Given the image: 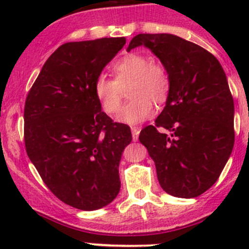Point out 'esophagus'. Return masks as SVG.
<instances>
[{"mask_svg":"<svg viewBox=\"0 0 249 249\" xmlns=\"http://www.w3.org/2000/svg\"><path fill=\"white\" fill-rule=\"evenodd\" d=\"M131 132H132V140L137 141L139 140V135H140V129L139 127H131Z\"/></svg>","mask_w":249,"mask_h":249,"instance_id":"34e87169","label":"esophagus"}]
</instances>
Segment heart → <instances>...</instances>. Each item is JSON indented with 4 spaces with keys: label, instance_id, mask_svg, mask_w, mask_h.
<instances>
[{
    "label": "heart",
    "instance_id": "obj_1",
    "mask_svg": "<svg viewBox=\"0 0 249 249\" xmlns=\"http://www.w3.org/2000/svg\"><path fill=\"white\" fill-rule=\"evenodd\" d=\"M114 79L104 76L94 83V94L107 114H114L123 100V90L130 85L127 102L118 114L120 123L137 125L155 114V104L166 101L171 87L167 69L162 62L150 60L141 53H131L114 62L112 66Z\"/></svg>",
    "mask_w": 249,
    "mask_h": 249
}]
</instances>
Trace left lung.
I'll list each match as a JSON object with an SVG mask.
<instances>
[{
    "instance_id": "8db88e82",
    "label": "left lung",
    "mask_w": 249,
    "mask_h": 249,
    "mask_svg": "<svg viewBox=\"0 0 249 249\" xmlns=\"http://www.w3.org/2000/svg\"><path fill=\"white\" fill-rule=\"evenodd\" d=\"M140 46L159 57L171 80L166 106L155 125L141 131L140 142L147 147L167 194L196 197L217 182L235 142L227 76L214 55L175 35L140 34L126 50Z\"/></svg>"
}]
</instances>
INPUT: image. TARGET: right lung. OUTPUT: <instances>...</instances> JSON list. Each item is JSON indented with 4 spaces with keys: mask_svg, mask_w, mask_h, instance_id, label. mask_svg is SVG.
<instances>
[{
    "mask_svg": "<svg viewBox=\"0 0 249 249\" xmlns=\"http://www.w3.org/2000/svg\"><path fill=\"white\" fill-rule=\"evenodd\" d=\"M125 43L117 37L62 44L25 102L27 155L50 192L78 210L105 207L120 190L119 162L131 130L102 112L94 83Z\"/></svg>",
    "mask_w": 249,
    "mask_h": 249,
    "instance_id": "right-lung-1",
    "label": "right lung"
}]
</instances>
